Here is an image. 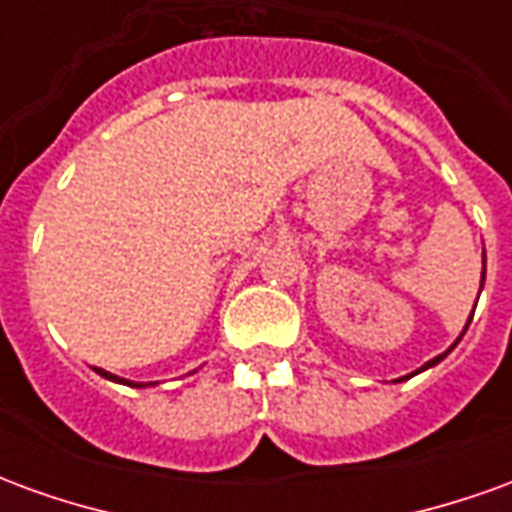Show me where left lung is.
Wrapping results in <instances>:
<instances>
[{
	"label": "left lung",
	"mask_w": 512,
	"mask_h": 512,
	"mask_svg": "<svg viewBox=\"0 0 512 512\" xmlns=\"http://www.w3.org/2000/svg\"><path fill=\"white\" fill-rule=\"evenodd\" d=\"M483 279H485V268H483ZM480 288H483V285H480ZM469 321H472V318H469ZM463 332H466V329H463ZM444 356H447V354H441V356H436V359H430V362H428V365H425V367L436 365V362H441V359H444Z\"/></svg>",
	"instance_id": "8db88e82"
}]
</instances>
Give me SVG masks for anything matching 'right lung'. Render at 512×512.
Instances as JSON below:
<instances>
[{
	"instance_id": "add662e5",
	"label": "right lung",
	"mask_w": 512,
	"mask_h": 512,
	"mask_svg": "<svg viewBox=\"0 0 512 512\" xmlns=\"http://www.w3.org/2000/svg\"><path fill=\"white\" fill-rule=\"evenodd\" d=\"M98 373H101V376H106V378H112V381H120V378L112 376V373H106V370H98ZM123 384H128V381H123ZM136 386H139V384H136Z\"/></svg>"
}]
</instances>
